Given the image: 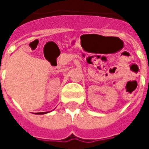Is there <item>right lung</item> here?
Instances as JSON below:
<instances>
[{
  "label": "right lung",
  "instance_id": "obj_1",
  "mask_svg": "<svg viewBox=\"0 0 149 149\" xmlns=\"http://www.w3.org/2000/svg\"><path fill=\"white\" fill-rule=\"evenodd\" d=\"M45 113H47V112H38L37 114H45Z\"/></svg>",
  "mask_w": 149,
  "mask_h": 149
}]
</instances>
